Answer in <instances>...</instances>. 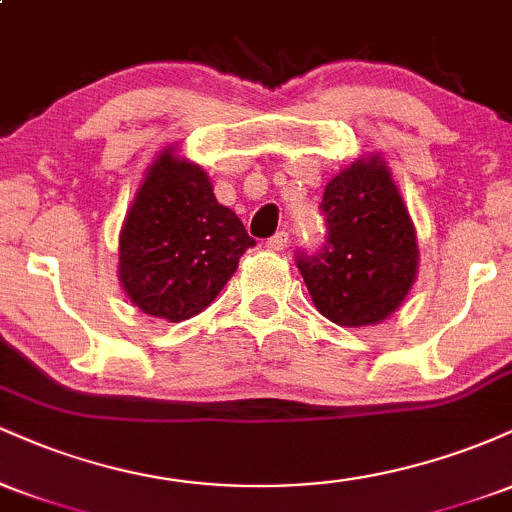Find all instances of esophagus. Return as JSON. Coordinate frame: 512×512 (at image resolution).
Masks as SVG:
<instances>
[{
    "label": "esophagus",
    "mask_w": 512,
    "mask_h": 512,
    "mask_svg": "<svg viewBox=\"0 0 512 512\" xmlns=\"http://www.w3.org/2000/svg\"><path fill=\"white\" fill-rule=\"evenodd\" d=\"M289 245V233L286 231H276L272 238H267V248L269 250H284Z\"/></svg>",
    "instance_id": "34e87169"
}]
</instances>
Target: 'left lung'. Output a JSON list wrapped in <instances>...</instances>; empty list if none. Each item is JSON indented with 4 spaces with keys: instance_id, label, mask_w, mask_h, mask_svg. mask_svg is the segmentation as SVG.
<instances>
[{
    "instance_id": "1",
    "label": "left lung",
    "mask_w": 512,
    "mask_h": 512,
    "mask_svg": "<svg viewBox=\"0 0 512 512\" xmlns=\"http://www.w3.org/2000/svg\"><path fill=\"white\" fill-rule=\"evenodd\" d=\"M325 245L296 252L315 308L342 327L378 325L404 301L419 248L409 211L383 161H356L327 182Z\"/></svg>"
}]
</instances>
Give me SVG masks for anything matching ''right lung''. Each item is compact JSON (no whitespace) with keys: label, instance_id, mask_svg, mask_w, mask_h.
<instances>
[{"label":"right lung","instance_id":"obj_1","mask_svg":"<svg viewBox=\"0 0 512 512\" xmlns=\"http://www.w3.org/2000/svg\"><path fill=\"white\" fill-rule=\"evenodd\" d=\"M243 221L216 202L202 168L170 149L156 158L120 233V281L146 315L202 313L252 248Z\"/></svg>","mask_w":512,"mask_h":512}]
</instances>
